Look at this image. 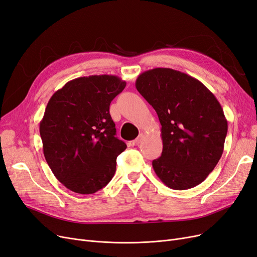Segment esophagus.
<instances>
[{
    "label": "esophagus",
    "mask_w": 257,
    "mask_h": 257,
    "mask_svg": "<svg viewBox=\"0 0 257 257\" xmlns=\"http://www.w3.org/2000/svg\"><path fill=\"white\" fill-rule=\"evenodd\" d=\"M143 139H144V135L141 134L134 142H132V145H134V146H139L142 143V141H143Z\"/></svg>",
    "instance_id": "1"
}]
</instances>
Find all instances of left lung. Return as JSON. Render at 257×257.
<instances>
[{"instance_id":"obj_1","label":"left lung","mask_w":257,"mask_h":257,"mask_svg":"<svg viewBox=\"0 0 257 257\" xmlns=\"http://www.w3.org/2000/svg\"><path fill=\"white\" fill-rule=\"evenodd\" d=\"M136 87L162 126V155L153 161L157 176L177 191L203 182L222 156L227 132L215 95L192 76L167 68L142 73Z\"/></svg>"}]
</instances>
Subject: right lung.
<instances>
[{
	"mask_svg": "<svg viewBox=\"0 0 257 257\" xmlns=\"http://www.w3.org/2000/svg\"><path fill=\"white\" fill-rule=\"evenodd\" d=\"M125 87L117 76L92 75L66 82L47 102L40 121L44 158L70 191L94 194L115 174L127 145L115 137L109 109Z\"/></svg>",
	"mask_w": 257,
	"mask_h": 257,
	"instance_id": "1",
	"label": "right lung"
}]
</instances>
